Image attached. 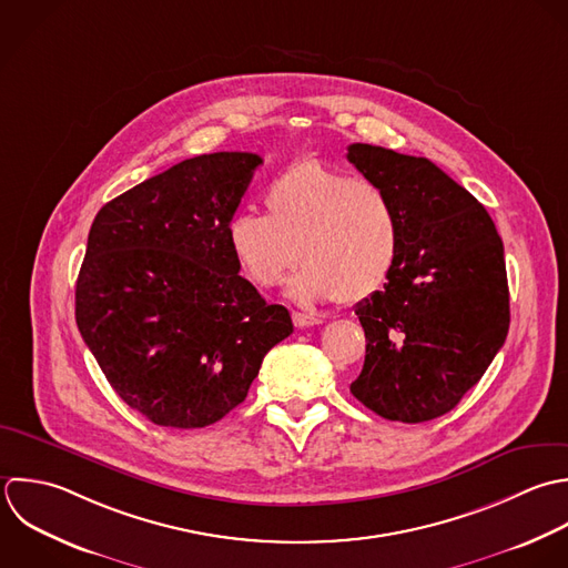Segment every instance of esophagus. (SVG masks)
Returning a JSON list of instances; mask_svg holds the SVG:
<instances>
[{
    "label": "esophagus",
    "instance_id": "esophagus-1",
    "mask_svg": "<svg viewBox=\"0 0 568 568\" xmlns=\"http://www.w3.org/2000/svg\"><path fill=\"white\" fill-rule=\"evenodd\" d=\"M292 321H294V325H296L298 329H303V327H314V325H321V323H323V318H318V316H314V314H303V312H294V314H292Z\"/></svg>",
    "mask_w": 568,
    "mask_h": 568
}]
</instances>
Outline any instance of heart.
Listing matches in <instances>:
<instances>
[{
	"label": "heart",
	"instance_id": "heart-1",
	"mask_svg": "<svg viewBox=\"0 0 568 568\" xmlns=\"http://www.w3.org/2000/svg\"><path fill=\"white\" fill-rule=\"evenodd\" d=\"M267 214L243 207L227 221V245L256 287L287 283L298 303H358L378 292L403 254V221L392 196L316 159L281 170L265 190ZM300 250L296 251L295 247Z\"/></svg>",
	"mask_w": 568,
	"mask_h": 568
}]
</instances>
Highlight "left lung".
<instances>
[{"mask_svg":"<svg viewBox=\"0 0 568 568\" xmlns=\"http://www.w3.org/2000/svg\"><path fill=\"white\" fill-rule=\"evenodd\" d=\"M349 163L403 221L385 287L356 305L367 349L352 394L374 414L427 423L483 378L509 332L503 239L489 212L425 156L352 143Z\"/></svg>","mask_w":568,"mask_h":568,"instance_id":"1","label":"left lung"}]
</instances>
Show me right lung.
<instances>
[{
  "label": "right lung",
  "mask_w": 568,
  "mask_h": 568,
  "mask_svg": "<svg viewBox=\"0 0 568 568\" xmlns=\"http://www.w3.org/2000/svg\"><path fill=\"white\" fill-rule=\"evenodd\" d=\"M252 152L185 159L105 203L74 290L83 343L125 405L159 427L199 429L247 396L265 354L294 332L239 274L227 245Z\"/></svg>",
  "instance_id": "right-lung-1"
}]
</instances>
